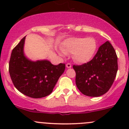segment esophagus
<instances>
[{"instance_id": "esophagus-1", "label": "esophagus", "mask_w": 129, "mask_h": 129, "mask_svg": "<svg viewBox=\"0 0 129 129\" xmlns=\"http://www.w3.org/2000/svg\"><path fill=\"white\" fill-rule=\"evenodd\" d=\"M66 67H67V68H71L72 65H71V63H67V64H66Z\"/></svg>"}]
</instances>
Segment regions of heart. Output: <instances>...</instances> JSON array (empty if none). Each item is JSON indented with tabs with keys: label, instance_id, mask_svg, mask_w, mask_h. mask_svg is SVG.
<instances>
[{
	"label": "heart",
	"instance_id": "b5f03b06",
	"mask_svg": "<svg viewBox=\"0 0 129 129\" xmlns=\"http://www.w3.org/2000/svg\"><path fill=\"white\" fill-rule=\"evenodd\" d=\"M96 49L97 43L92 37H73L66 40L62 46L63 52L72 54L73 58L78 63L89 62L94 55Z\"/></svg>",
	"mask_w": 129,
	"mask_h": 129
}]
</instances>
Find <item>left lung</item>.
<instances>
[{"instance_id":"1","label":"left lung","mask_w":129,"mask_h":129,"mask_svg":"<svg viewBox=\"0 0 129 129\" xmlns=\"http://www.w3.org/2000/svg\"><path fill=\"white\" fill-rule=\"evenodd\" d=\"M75 84L85 95L99 97L108 92L118 70L117 56L109 41L99 47L92 60L80 66H73Z\"/></svg>"}]
</instances>
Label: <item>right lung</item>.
Returning <instances> with one entry per match:
<instances>
[{
    "instance_id": "1",
    "label": "right lung",
    "mask_w": 129,
    "mask_h": 129,
    "mask_svg": "<svg viewBox=\"0 0 129 129\" xmlns=\"http://www.w3.org/2000/svg\"><path fill=\"white\" fill-rule=\"evenodd\" d=\"M25 37L12 51L9 71L14 86L23 94L38 99L52 93L66 68L65 63L53 65L48 60H29L24 56Z\"/></svg>"
}]
</instances>
